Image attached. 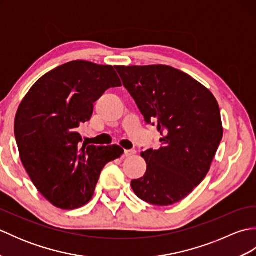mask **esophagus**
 Segmentation results:
<instances>
[{
    "instance_id": "esophagus-1",
    "label": "esophagus",
    "mask_w": 256,
    "mask_h": 256,
    "mask_svg": "<svg viewBox=\"0 0 256 256\" xmlns=\"http://www.w3.org/2000/svg\"><path fill=\"white\" fill-rule=\"evenodd\" d=\"M124 154L126 157H132V156L136 154V150H128L124 152Z\"/></svg>"
}]
</instances>
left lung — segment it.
<instances>
[{"label":"left lung","mask_w":256,"mask_h":256,"mask_svg":"<svg viewBox=\"0 0 256 256\" xmlns=\"http://www.w3.org/2000/svg\"><path fill=\"white\" fill-rule=\"evenodd\" d=\"M116 69L145 121L156 122L162 135L160 150L140 154L148 168L131 182L133 192L150 204H176L210 170L224 135L218 102L197 80L165 64Z\"/></svg>","instance_id":"left-lung-1"}]
</instances>
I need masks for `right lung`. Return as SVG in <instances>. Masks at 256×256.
Segmentation results:
<instances>
[{
    "label": "right lung",
    "instance_id": "add662e5",
    "mask_svg": "<svg viewBox=\"0 0 256 256\" xmlns=\"http://www.w3.org/2000/svg\"><path fill=\"white\" fill-rule=\"evenodd\" d=\"M121 86L112 66L74 60L42 76L22 100L14 122L20 160L57 208L88 204L103 167L124 153L118 145L81 146L78 131L106 90Z\"/></svg>",
    "mask_w": 256,
    "mask_h": 256
}]
</instances>
